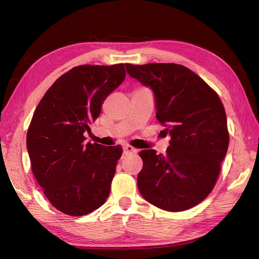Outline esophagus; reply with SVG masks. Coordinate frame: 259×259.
<instances>
[{
  "label": "esophagus",
  "instance_id": "esophagus-1",
  "mask_svg": "<svg viewBox=\"0 0 259 259\" xmlns=\"http://www.w3.org/2000/svg\"><path fill=\"white\" fill-rule=\"evenodd\" d=\"M123 150H124L125 154H127V153H136V149L134 147L130 146V145H125V146H123Z\"/></svg>",
  "mask_w": 259,
  "mask_h": 259
}]
</instances>
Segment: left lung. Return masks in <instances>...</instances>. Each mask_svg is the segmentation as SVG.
Here are the masks:
<instances>
[{
  "label": "left lung",
  "instance_id": "obj_1",
  "mask_svg": "<svg viewBox=\"0 0 259 259\" xmlns=\"http://www.w3.org/2000/svg\"><path fill=\"white\" fill-rule=\"evenodd\" d=\"M132 78L154 92L156 116L171 136L166 155L142 150L137 187L159 209H191L215 186L230 135L218 93L190 69L177 64H125Z\"/></svg>",
  "mask_w": 259,
  "mask_h": 259
}]
</instances>
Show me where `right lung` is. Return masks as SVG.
Listing matches in <instances>:
<instances>
[{
  "label": "right lung",
  "instance_id": "obj_1",
  "mask_svg": "<svg viewBox=\"0 0 259 259\" xmlns=\"http://www.w3.org/2000/svg\"><path fill=\"white\" fill-rule=\"evenodd\" d=\"M125 75L123 64L74 67L34 112L26 136L31 170L49 202L68 215L89 214L109 197L122 147L85 144L83 134Z\"/></svg>",
  "mask_w": 259,
  "mask_h": 259
}]
</instances>
